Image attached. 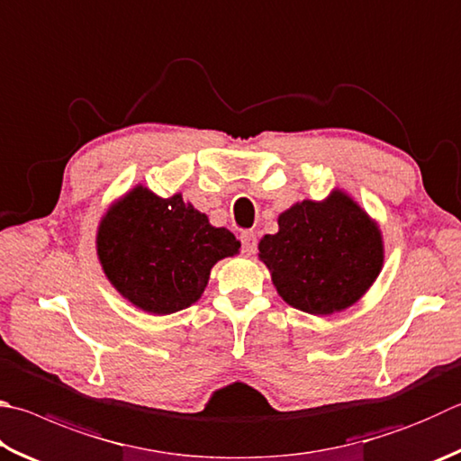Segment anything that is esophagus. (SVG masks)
Returning <instances> with one entry per match:
<instances>
[{"label":"esophagus","instance_id":"1","mask_svg":"<svg viewBox=\"0 0 461 461\" xmlns=\"http://www.w3.org/2000/svg\"><path fill=\"white\" fill-rule=\"evenodd\" d=\"M241 240V249H244L246 256H252L256 252V246H258V238L254 231H244L240 236Z\"/></svg>","mask_w":461,"mask_h":461}]
</instances>
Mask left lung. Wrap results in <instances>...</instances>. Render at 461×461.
<instances>
[{
  "instance_id": "8db88e82",
  "label": "left lung",
  "mask_w": 461,
  "mask_h": 461,
  "mask_svg": "<svg viewBox=\"0 0 461 461\" xmlns=\"http://www.w3.org/2000/svg\"><path fill=\"white\" fill-rule=\"evenodd\" d=\"M258 249L284 303L314 316L357 304L384 262L379 223L339 187L322 202L290 205L278 215V231L266 233Z\"/></svg>"
}]
</instances>
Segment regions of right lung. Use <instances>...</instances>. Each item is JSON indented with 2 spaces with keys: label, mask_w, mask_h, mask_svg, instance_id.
Returning <instances> with one entry per match:
<instances>
[{
  "label": "right lung",
  "mask_w": 461,
  "mask_h": 461,
  "mask_svg": "<svg viewBox=\"0 0 461 461\" xmlns=\"http://www.w3.org/2000/svg\"><path fill=\"white\" fill-rule=\"evenodd\" d=\"M240 246L181 194L158 197L140 183L108 205L96 230L108 282L139 311L157 316L195 304L212 267L240 254Z\"/></svg>",
  "instance_id": "1"
}]
</instances>
